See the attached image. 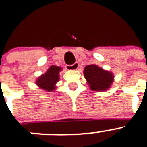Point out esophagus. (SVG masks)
Listing matches in <instances>:
<instances>
[{
  "label": "esophagus",
  "mask_w": 147,
  "mask_h": 147,
  "mask_svg": "<svg viewBox=\"0 0 147 147\" xmlns=\"http://www.w3.org/2000/svg\"><path fill=\"white\" fill-rule=\"evenodd\" d=\"M80 65L78 63H74L73 65H67L66 67V68L67 69V70H77L78 68H79Z\"/></svg>",
  "instance_id": "1"
}]
</instances>
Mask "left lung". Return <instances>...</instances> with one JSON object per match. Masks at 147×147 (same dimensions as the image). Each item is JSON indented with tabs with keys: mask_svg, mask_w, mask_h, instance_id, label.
<instances>
[{
	"mask_svg": "<svg viewBox=\"0 0 147 147\" xmlns=\"http://www.w3.org/2000/svg\"><path fill=\"white\" fill-rule=\"evenodd\" d=\"M84 75L90 90L94 91L107 90L114 81V76L112 72L103 70L96 64L86 66Z\"/></svg>",
	"mask_w": 147,
	"mask_h": 147,
	"instance_id": "obj_1",
	"label": "left lung"
}]
</instances>
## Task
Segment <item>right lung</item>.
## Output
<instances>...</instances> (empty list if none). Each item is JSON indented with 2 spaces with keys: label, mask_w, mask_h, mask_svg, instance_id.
Here are the masks:
<instances>
[{
  "label": "right lung",
  "mask_w": 147,
  "mask_h": 147,
  "mask_svg": "<svg viewBox=\"0 0 147 147\" xmlns=\"http://www.w3.org/2000/svg\"><path fill=\"white\" fill-rule=\"evenodd\" d=\"M62 68L52 65L48 68L46 73L40 75L37 79L35 84L40 89L47 92H52L56 89V84L60 80V72Z\"/></svg>",
  "instance_id": "1"
}]
</instances>
